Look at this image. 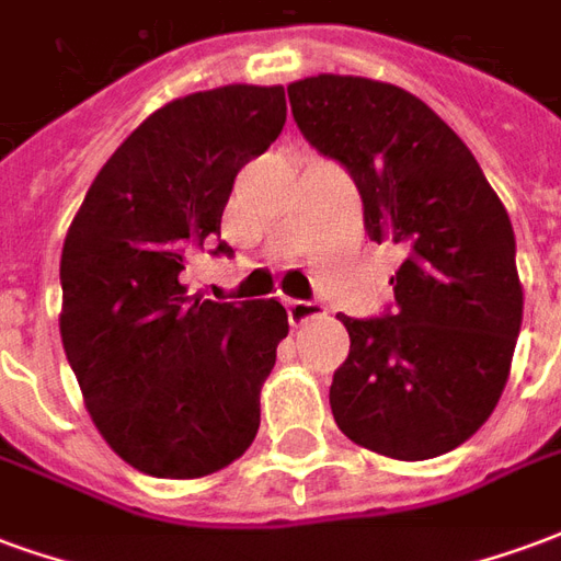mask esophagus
<instances>
[{
  "mask_svg": "<svg viewBox=\"0 0 561 561\" xmlns=\"http://www.w3.org/2000/svg\"><path fill=\"white\" fill-rule=\"evenodd\" d=\"M321 316H324V306L316 304V300H288V318H291V324H306V321Z\"/></svg>",
  "mask_w": 561,
  "mask_h": 561,
  "instance_id": "obj_1",
  "label": "esophagus"
}]
</instances>
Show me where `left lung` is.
<instances>
[{
  "label": "left lung",
  "instance_id": "left-lung-1",
  "mask_svg": "<svg viewBox=\"0 0 561 561\" xmlns=\"http://www.w3.org/2000/svg\"><path fill=\"white\" fill-rule=\"evenodd\" d=\"M288 102L304 138L354 176L369 240L405 252L393 316H336L352 352L330 385L333 421L381 457L447 454L493 414L523 324L505 204L454 128L393 83L318 75Z\"/></svg>",
  "mask_w": 561,
  "mask_h": 561
}]
</instances>
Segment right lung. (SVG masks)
Masks as SVG:
<instances>
[{
  "label": "right lung",
  "mask_w": 561,
  "mask_h": 561,
  "mask_svg": "<svg viewBox=\"0 0 561 561\" xmlns=\"http://www.w3.org/2000/svg\"><path fill=\"white\" fill-rule=\"evenodd\" d=\"M282 126V87L173 99L104 161L66 233L62 348L95 430L144 474L204 478L255 442L288 312L188 297L180 273L219 243L233 176Z\"/></svg>",
  "instance_id": "1"
}]
</instances>
